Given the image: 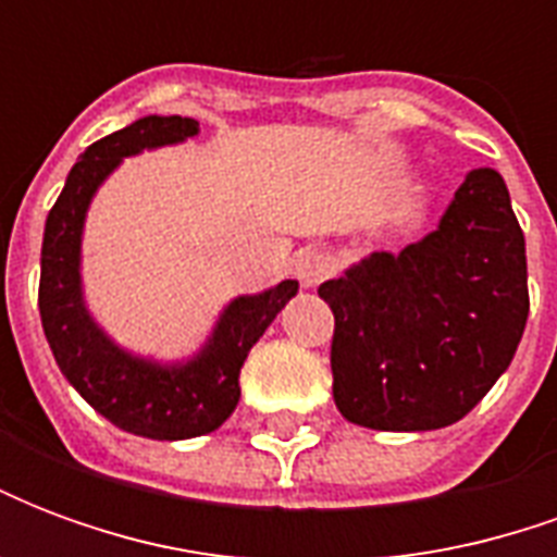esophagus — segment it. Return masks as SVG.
Segmentation results:
<instances>
[{"mask_svg":"<svg viewBox=\"0 0 557 557\" xmlns=\"http://www.w3.org/2000/svg\"><path fill=\"white\" fill-rule=\"evenodd\" d=\"M331 271H334V262L325 250H304L295 262V277L301 280L304 289H315Z\"/></svg>","mask_w":557,"mask_h":557,"instance_id":"obj_1","label":"esophagus"}]
</instances>
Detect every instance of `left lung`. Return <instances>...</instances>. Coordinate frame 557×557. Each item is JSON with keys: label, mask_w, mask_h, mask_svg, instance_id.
Returning a JSON list of instances; mask_svg holds the SVG:
<instances>
[{"label": "left lung", "mask_w": 557, "mask_h": 557, "mask_svg": "<svg viewBox=\"0 0 557 557\" xmlns=\"http://www.w3.org/2000/svg\"><path fill=\"white\" fill-rule=\"evenodd\" d=\"M319 298L334 313L339 414L385 432L462 420L502 379L528 319L525 235L495 170H471L438 230L370 253Z\"/></svg>", "instance_id": "8db88e82"}]
</instances>
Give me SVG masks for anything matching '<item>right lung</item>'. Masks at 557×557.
Returning <instances> with one entry per match:
<instances>
[{
    "mask_svg": "<svg viewBox=\"0 0 557 557\" xmlns=\"http://www.w3.org/2000/svg\"><path fill=\"white\" fill-rule=\"evenodd\" d=\"M199 134L196 119L146 115L86 148L47 214L41 244L38 310L59 370L91 409L154 442H182L214 432L230 418L242 387L238 375L247 351L298 292V280L274 289L242 295L220 313L218 325L190 361L158 363L131 355L103 334L83 301L79 244L91 196L122 158L143 148L184 143Z\"/></svg>",
    "mask_w": 557,
    "mask_h": 557,
    "instance_id": "add662e5",
    "label": "right lung"
}]
</instances>
